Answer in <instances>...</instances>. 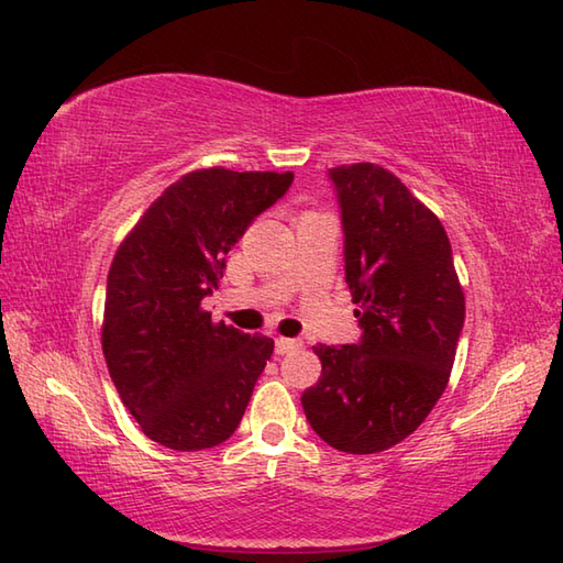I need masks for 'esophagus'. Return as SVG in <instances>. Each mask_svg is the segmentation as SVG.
Returning <instances> with one entry per match:
<instances>
[{
    "label": "esophagus",
    "mask_w": 563,
    "mask_h": 563,
    "mask_svg": "<svg viewBox=\"0 0 563 563\" xmlns=\"http://www.w3.org/2000/svg\"><path fill=\"white\" fill-rule=\"evenodd\" d=\"M300 345H302L300 341L278 336V339H275V353H278V355H285V353H290V351H295V349H300Z\"/></svg>",
    "instance_id": "esophagus-1"
}]
</instances>
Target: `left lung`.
<instances>
[{
	"label": "left lung",
	"instance_id": "1",
	"mask_svg": "<svg viewBox=\"0 0 563 563\" xmlns=\"http://www.w3.org/2000/svg\"><path fill=\"white\" fill-rule=\"evenodd\" d=\"M329 178L363 336L341 349L314 345L321 377L302 409L327 445L373 454L409 438L445 391L464 292L445 227L397 176L361 162L333 166Z\"/></svg>",
	"mask_w": 563,
	"mask_h": 563
}]
</instances>
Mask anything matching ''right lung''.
<instances>
[{
	"instance_id": "obj_1",
	"label": "right lung",
	"mask_w": 563,
	"mask_h": 563,
	"mask_svg": "<svg viewBox=\"0 0 563 563\" xmlns=\"http://www.w3.org/2000/svg\"><path fill=\"white\" fill-rule=\"evenodd\" d=\"M292 172L222 166L178 178L118 246L106 283L101 345L113 385L142 433L196 452L230 438L273 355V339L210 319L200 307L224 256Z\"/></svg>"
}]
</instances>
